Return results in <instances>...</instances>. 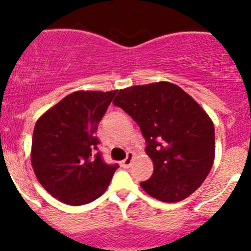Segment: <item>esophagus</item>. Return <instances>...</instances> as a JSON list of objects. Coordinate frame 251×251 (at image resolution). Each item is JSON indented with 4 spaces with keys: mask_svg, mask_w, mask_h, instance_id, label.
Wrapping results in <instances>:
<instances>
[{
    "mask_svg": "<svg viewBox=\"0 0 251 251\" xmlns=\"http://www.w3.org/2000/svg\"><path fill=\"white\" fill-rule=\"evenodd\" d=\"M132 160H133V153H131V151H130V153H127V156H126V158L124 159L123 161H121V166H123V168H125V169L130 168Z\"/></svg>",
    "mask_w": 251,
    "mask_h": 251,
    "instance_id": "obj_1",
    "label": "esophagus"
}]
</instances>
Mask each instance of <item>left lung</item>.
Returning a JSON list of instances; mask_svg holds the SVG:
<instances>
[{
    "instance_id": "8db88e82",
    "label": "left lung",
    "mask_w": 251,
    "mask_h": 251,
    "mask_svg": "<svg viewBox=\"0 0 251 251\" xmlns=\"http://www.w3.org/2000/svg\"><path fill=\"white\" fill-rule=\"evenodd\" d=\"M114 105L140 126L153 175L141 187L166 203L191 196L209 175L215 158V130L203 108L174 83L155 82L119 91Z\"/></svg>"
}]
</instances>
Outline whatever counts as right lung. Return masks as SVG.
<instances>
[{
	"label": "right lung",
	"instance_id": "obj_1",
	"mask_svg": "<svg viewBox=\"0 0 251 251\" xmlns=\"http://www.w3.org/2000/svg\"><path fill=\"white\" fill-rule=\"evenodd\" d=\"M115 93H70L35 125L32 169L42 187L64 204L77 206L100 198L119 168L103 160L96 136Z\"/></svg>",
	"mask_w": 251,
	"mask_h": 251
}]
</instances>
